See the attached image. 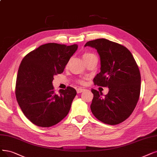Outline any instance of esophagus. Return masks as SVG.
Wrapping results in <instances>:
<instances>
[{
  "label": "esophagus",
  "instance_id": "34e87169",
  "mask_svg": "<svg viewBox=\"0 0 157 157\" xmlns=\"http://www.w3.org/2000/svg\"><path fill=\"white\" fill-rule=\"evenodd\" d=\"M85 90H86L82 89V88H80V87H79V88L77 89V93H82V92L84 91Z\"/></svg>",
  "mask_w": 157,
  "mask_h": 157
}]
</instances>
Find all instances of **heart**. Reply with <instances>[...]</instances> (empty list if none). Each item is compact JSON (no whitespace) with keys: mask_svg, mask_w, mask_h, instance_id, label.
<instances>
[{"mask_svg":"<svg viewBox=\"0 0 157 157\" xmlns=\"http://www.w3.org/2000/svg\"><path fill=\"white\" fill-rule=\"evenodd\" d=\"M94 55L93 54L91 53H89V52H84L82 55V58L84 59V60H86L88 59L89 57H91V56ZM77 82L79 83L80 84H84L86 83V81H85V78H81V79H78L77 80Z\"/></svg>","mask_w":157,"mask_h":157,"instance_id":"b5f03b06","label":"heart"}]
</instances>
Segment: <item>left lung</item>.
I'll use <instances>...</instances> for the list:
<instances>
[{
    "mask_svg": "<svg viewBox=\"0 0 157 157\" xmlns=\"http://www.w3.org/2000/svg\"><path fill=\"white\" fill-rule=\"evenodd\" d=\"M84 46L95 48L100 58V72L94 78V84L109 88L104 97L91 90L92 113L105 124H120L131 115L139 99V68L129 50L118 43L98 39L87 42Z\"/></svg>",
    "mask_w": 157,
    "mask_h": 157,
    "instance_id": "1",
    "label": "left lung"
}]
</instances>
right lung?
<instances>
[{
  "label": "right lung",
  "mask_w": 157,
  "mask_h": 157,
  "mask_svg": "<svg viewBox=\"0 0 157 157\" xmlns=\"http://www.w3.org/2000/svg\"><path fill=\"white\" fill-rule=\"evenodd\" d=\"M78 46L48 43L27 54L18 70L15 96L24 115L37 126L58 124L70 111L77 91L67 87L55 92L53 77L64 71Z\"/></svg>",
  "instance_id": "add662e5"
}]
</instances>
